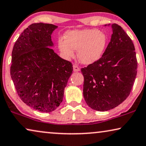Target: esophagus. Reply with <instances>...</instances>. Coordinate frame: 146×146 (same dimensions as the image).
I'll list each match as a JSON object with an SVG mask.
<instances>
[{"instance_id": "34e87169", "label": "esophagus", "mask_w": 146, "mask_h": 146, "mask_svg": "<svg viewBox=\"0 0 146 146\" xmlns=\"http://www.w3.org/2000/svg\"><path fill=\"white\" fill-rule=\"evenodd\" d=\"M73 70L74 72H79L80 70V68L78 66H77V65H74Z\"/></svg>"}]
</instances>
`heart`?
<instances>
[{
    "mask_svg": "<svg viewBox=\"0 0 146 146\" xmlns=\"http://www.w3.org/2000/svg\"><path fill=\"white\" fill-rule=\"evenodd\" d=\"M107 43V37L104 33L92 29L68 31L64 39L60 38L58 41L59 49L65 58L74 57V50H78L79 60L87 64L101 57Z\"/></svg>",
    "mask_w": 146,
    "mask_h": 146,
    "instance_id": "1",
    "label": "heart"
}]
</instances>
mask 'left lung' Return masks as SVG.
I'll use <instances>...</instances> for the list:
<instances>
[{
	"instance_id": "obj_1",
	"label": "left lung",
	"mask_w": 146,
	"mask_h": 146,
	"mask_svg": "<svg viewBox=\"0 0 146 146\" xmlns=\"http://www.w3.org/2000/svg\"><path fill=\"white\" fill-rule=\"evenodd\" d=\"M113 34L98 60L81 69L84 98L89 107L99 111L115 108L130 95L137 74L134 43L124 29L112 24Z\"/></svg>"
}]
</instances>
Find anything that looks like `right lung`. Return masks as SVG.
I'll return each instance as SVG.
<instances>
[{"label": "right lung", "instance_id": "right-lung-1", "mask_svg": "<svg viewBox=\"0 0 146 146\" xmlns=\"http://www.w3.org/2000/svg\"><path fill=\"white\" fill-rule=\"evenodd\" d=\"M52 24L35 23L25 29L12 52L10 76L20 98L43 113L62 103L64 90L73 71L70 62L60 58L50 47Z\"/></svg>", "mask_w": 146, "mask_h": 146}]
</instances>
